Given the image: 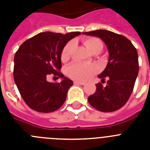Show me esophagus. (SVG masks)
Here are the masks:
<instances>
[{
    "label": "esophagus",
    "instance_id": "obj_1",
    "mask_svg": "<svg viewBox=\"0 0 150 150\" xmlns=\"http://www.w3.org/2000/svg\"><path fill=\"white\" fill-rule=\"evenodd\" d=\"M74 83L76 85H82V86L85 85L84 82H80V81H74Z\"/></svg>",
    "mask_w": 150,
    "mask_h": 150
}]
</instances>
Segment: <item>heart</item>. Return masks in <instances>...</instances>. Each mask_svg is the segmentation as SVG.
Returning a JSON list of instances; mask_svg holds the SVG:
<instances>
[{
  "instance_id": "heart-1",
  "label": "heart",
  "mask_w": 150,
  "mask_h": 150,
  "mask_svg": "<svg viewBox=\"0 0 150 150\" xmlns=\"http://www.w3.org/2000/svg\"><path fill=\"white\" fill-rule=\"evenodd\" d=\"M85 46L87 49L94 53L97 50H101L103 48V43L100 39L97 38H88L83 40ZM74 46L73 41H70L62 49L61 52V61L63 63H66L70 59L71 51ZM98 71V67L95 64H84L80 63H74L67 68V76L76 81H86L91 76L95 75Z\"/></svg>"
}]
</instances>
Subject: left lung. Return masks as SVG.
I'll return each instance as SVG.
<instances>
[{
    "mask_svg": "<svg viewBox=\"0 0 150 150\" xmlns=\"http://www.w3.org/2000/svg\"><path fill=\"white\" fill-rule=\"evenodd\" d=\"M83 34L103 40L109 51V60L104 71L98 75L104 87L96 84V91L88 100L94 108L101 112H113L122 107L133 91L138 75V55L136 48L127 38L107 30H96Z\"/></svg>",
    "mask_w": 150,
    "mask_h": 150,
    "instance_id": "1",
    "label": "left lung"
}]
</instances>
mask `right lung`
<instances>
[{
  "label": "right lung",
  "mask_w": 150,
  "mask_h": 150,
  "mask_svg": "<svg viewBox=\"0 0 150 150\" xmlns=\"http://www.w3.org/2000/svg\"><path fill=\"white\" fill-rule=\"evenodd\" d=\"M79 31L62 34L42 32L29 38L19 46L14 57L13 77L21 96L30 109L51 112L60 108L73 82L61 72V52ZM52 74L63 79L61 83L46 80Z\"/></svg>",
  "instance_id": "right-lung-1"
}]
</instances>
